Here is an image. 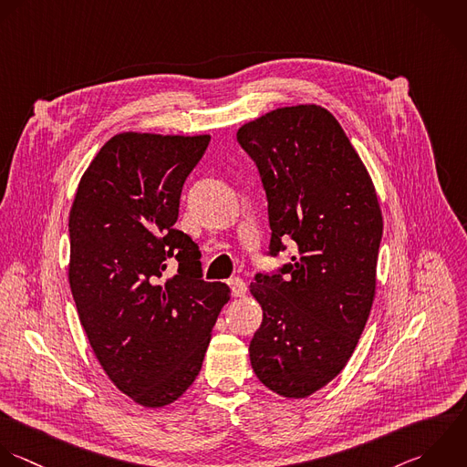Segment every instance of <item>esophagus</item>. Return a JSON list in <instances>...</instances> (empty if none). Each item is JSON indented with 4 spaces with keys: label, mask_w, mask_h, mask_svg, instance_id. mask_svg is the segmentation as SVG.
Segmentation results:
<instances>
[{
    "label": "esophagus",
    "mask_w": 467,
    "mask_h": 467,
    "mask_svg": "<svg viewBox=\"0 0 467 467\" xmlns=\"http://www.w3.org/2000/svg\"><path fill=\"white\" fill-rule=\"evenodd\" d=\"M229 287H231V293L233 296H244L247 293V284L242 280V278H233L229 280Z\"/></svg>",
    "instance_id": "esophagus-1"
}]
</instances>
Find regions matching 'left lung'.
<instances>
[{
	"label": "left lung",
	"instance_id": "obj_1",
	"mask_svg": "<svg viewBox=\"0 0 467 467\" xmlns=\"http://www.w3.org/2000/svg\"><path fill=\"white\" fill-rule=\"evenodd\" d=\"M267 196L269 256L295 247L251 295L264 309L249 357L256 377L306 399L351 358L371 313L382 213L373 182L337 118L318 105L282 107L238 129Z\"/></svg>",
	"mask_w": 467,
	"mask_h": 467
}]
</instances>
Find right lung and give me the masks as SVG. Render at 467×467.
<instances>
[{
    "mask_svg": "<svg viewBox=\"0 0 467 467\" xmlns=\"http://www.w3.org/2000/svg\"><path fill=\"white\" fill-rule=\"evenodd\" d=\"M211 136L121 132L79 180L68 216V282L90 348L114 386L145 408L194 382L231 289L202 280L178 229L182 187ZM179 273L165 285L166 260Z\"/></svg>",
    "mask_w": 467,
    "mask_h": 467,
    "instance_id": "obj_1",
    "label": "right lung"
}]
</instances>
